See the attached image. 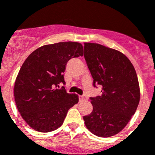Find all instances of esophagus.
Returning <instances> with one entry per match:
<instances>
[{"label": "esophagus", "mask_w": 155, "mask_h": 155, "mask_svg": "<svg viewBox=\"0 0 155 155\" xmlns=\"http://www.w3.org/2000/svg\"><path fill=\"white\" fill-rule=\"evenodd\" d=\"M79 101H87V97H85V96H80V97H79Z\"/></svg>", "instance_id": "esophagus-1"}]
</instances>
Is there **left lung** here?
Segmentation results:
<instances>
[{"label": "left lung", "mask_w": 155, "mask_h": 155, "mask_svg": "<svg viewBox=\"0 0 155 155\" xmlns=\"http://www.w3.org/2000/svg\"><path fill=\"white\" fill-rule=\"evenodd\" d=\"M93 85L102 86V94L91 97L93 112L83 117L87 129L99 137L120 132L139 105V80L131 61L125 54L98 43H84Z\"/></svg>", "instance_id": "left-lung-1"}]
</instances>
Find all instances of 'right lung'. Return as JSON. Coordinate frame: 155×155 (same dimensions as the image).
<instances>
[{"mask_svg":"<svg viewBox=\"0 0 155 155\" xmlns=\"http://www.w3.org/2000/svg\"><path fill=\"white\" fill-rule=\"evenodd\" d=\"M82 45L60 42L39 47L23 63L14 85L16 107L24 120L39 132L62 126L67 112L78 103V96L55 89L65 84L63 73L73 58L83 56Z\"/></svg>","mask_w":155,"mask_h":155,"instance_id":"1","label":"right lung"}]
</instances>
